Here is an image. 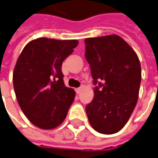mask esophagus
Listing matches in <instances>:
<instances>
[{
  "label": "esophagus",
  "instance_id": "1",
  "mask_svg": "<svg viewBox=\"0 0 158 158\" xmlns=\"http://www.w3.org/2000/svg\"><path fill=\"white\" fill-rule=\"evenodd\" d=\"M81 90V87H79V88H77L76 89V92H77V94H79Z\"/></svg>",
  "mask_w": 158,
  "mask_h": 158
}]
</instances>
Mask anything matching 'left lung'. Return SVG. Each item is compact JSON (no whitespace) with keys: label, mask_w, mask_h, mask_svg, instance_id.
I'll return each instance as SVG.
<instances>
[{"label":"left lung","mask_w":158,"mask_h":158,"mask_svg":"<svg viewBox=\"0 0 158 158\" xmlns=\"http://www.w3.org/2000/svg\"><path fill=\"white\" fill-rule=\"evenodd\" d=\"M85 58L95 85L94 98L86 106L89 123L102 134L116 133L125 125L137 102L139 59L116 35L85 39Z\"/></svg>","instance_id":"obj_1"}]
</instances>
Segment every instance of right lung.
Wrapping results in <instances>:
<instances>
[{
    "label": "right lung",
    "mask_w": 158,
    "mask_h": 158,
    "mask_svg": "<svg viewBox=\"0 0 158 158\" xmlns=\"http://www.w3.org/2000/svg\"><path fill=\"white\" fill-rule=\"evenodd\" d=\"M77 45V40L38 38L28 42L18 58L15 93L24 115L41 129L60 125L74 102L76 93L64 85L62 64Z\"/></svg>",
    "instance_id": "add662e5"
}]
</instances>
